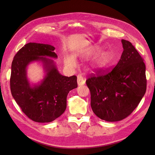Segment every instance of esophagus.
I'll list each match as a JSON object with an SVG mask.
<instances>
[{"label":"esophagus","instance_id":"esophagus-1","mask_svg":"<svg viewBox=\"0 0 155 155\" xmlns=\"http://www.w3.org/2000/svg\"><path fill=\"white\" fill-rule=\"evenodd\" d=\"M85 83V79L83 78L81 75H78V85H83Z\"/></svg>","mask_w":155,"mask_h":155}]
</instances>
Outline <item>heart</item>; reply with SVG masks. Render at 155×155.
Masks as SVG:
<instances>
[{
    "instance_id": "obj_1",
    "label": "heart",
    "mask_w": 155,
    "mask_h": 155,
    "mask_svg": "<svg viewBox=\"0 0 155 155\" xmlns=\"http://www.w3.org/2000/svg\"><path fill=\"white\" fill-rule=\"evenodd\" d=\"M109 62V58L107 54H102L100 57L96 60V64L97 65H104ZM64 63L69 67H75L76 66V61L72 55H67L64 59Z\"/></svg>"
}]
</instances>
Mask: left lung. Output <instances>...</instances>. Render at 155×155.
Masks as SVG:
<instances>
[{"label":"left lung","instance_id":"left-lung-1","mask_svg":"<svg viewBox=\"0 0 155 155\" xmlns=\"http://www.w3.org/2000/svg\"><path fill=\"white\" fill-rule=\"evenodd\" d=\"M121 43L124 51L115 67L110 71H97L86 81L94 113L111 122L132 113L146 91L143 58L129 41L122 39Z\"/></svg>","mask_w":155,"mask_h":155}]
</instances>
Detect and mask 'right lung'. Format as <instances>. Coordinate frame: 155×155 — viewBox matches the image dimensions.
<instances>
[{"label":"right lung","instance_id":"right-lung-1","mask_svg":"<svg viewBox=\"0 0 155 155\" xmlns=\"http://www.w3.org/2000/svg\"><path fill=\"white\" fill-rule=\"evenodd\" d=\"M54 50L50 45L29 43L17 51L12 61V96L22 112L36 122L48 123L59 118L66 110L68 92L78 87L76 76H64L58 71L51 59L58 58ZM34 61L43 63L45 76L41 82L31 85L27 67Z\"/></svg>","mask_w":155,"mask_h":155}]
</instances>
